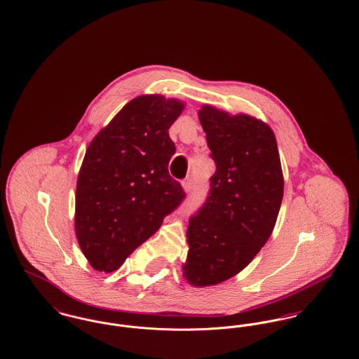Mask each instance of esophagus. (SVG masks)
<instances>
[{
  "mask_svg": "<svg viewBox=\"0 0 359 359\" xmlns=\"http://www.w3.org/2000/svg\"><path fill=\"white\" fill-rule=\"evenodd\" d=\"M182 186H183V189H184V191H191V189H193V179L191 177H187L183 183H182Z\"/></svg>",
  "mask_w": 359,
  "mask_h": 359,
  "instance_id": "esophagus-1",
  "label": "esophagus"
}]
</instances>
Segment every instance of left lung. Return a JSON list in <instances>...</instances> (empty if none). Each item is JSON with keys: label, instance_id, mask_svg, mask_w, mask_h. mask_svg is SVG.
Masks as SVG:
<instances>
[{"label": "left lung", "instance_id": "obj_1", "mask_svg": "<svg viewBox=\"0 0 359 359\" xmlns=\"http://www.w3.org/2000/svg\"><path fill=\"white\" fill-rule=\"evenodd\" d=\"M216 172L209 195L191 216L183 275L196 287L243 271L268 242L280 210L284 179L271 127L248 114L210 105L198 111Z\"/></svg>", "mask_w": 359, "mask_h": 359}]
</instances>
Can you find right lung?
<instances>
[{"label": "right lung", "instance_id": "1", "mask_svg": "<svg viewBox=\"0 0 359 359\" xmlns=\"http://www.w3.org/2000/svg\"><path fill=\"white\" fill-rule=\"evenodd\" d=\"M184 102L164 95L130 101L88 144L76 184L75 231L90 265L118 269L184 199L168 172V130Z\"/></svg>", "mask_w": 359, "mask_h": 359}]
</instances>
